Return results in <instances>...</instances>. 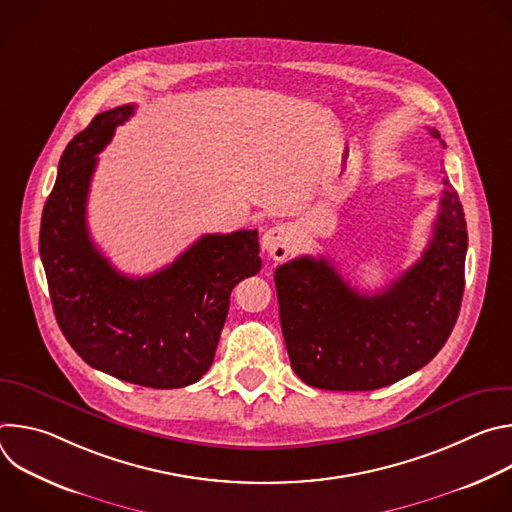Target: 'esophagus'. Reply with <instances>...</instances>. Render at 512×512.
<instances>
[{"instance_id": "esophagus-1", "label": "esophagus", "mask_w": 512, "mask_h": 512, "mask_svg": "<svg viewBox=\"0 0 512 512\" xmlns=\"http://www.w3.org/2000/svg\"><path fill=\"white\" fill-rule=\"evenodd\" d=\"M294 243H296V235L289 225H275L267 229L261 237V247L273 261L287 259L289 253L294 251Z\"/></svg>"}]
</instances>
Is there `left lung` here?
<instances>
[{"mask_svg": "<svg viewBox=\"0 0 512 512\" xmlns=\"http://www.w3.org/2000/svg\"><path fill=\"white\" fill-rule=\"evenodd\" d=\"M466 249L464 208L444 176L429 247L379 294H358L324 257L279 265L275 289L291 369L316 389L375 391L425 367L458 320Z\"/></svg>", "mask_w": 512, "mask_h": 512, "instance_id": "left-lung-1", "label": "left lung"}]
</instances>
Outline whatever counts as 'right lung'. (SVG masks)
<instances>
[{
    "label": "right lung",
    "mask_w": 512,
    "mask_h": 512,
    "mask_svg": "<svg viewBox=\"0 0 512 512\" xmlns=\"http://www.w3.org/2000/svg\"><path fill=\"white\" fill-rule=\"evenodd\" d=\"M133 113H99L66 145L42 212L40 257L56 322L87 364L133 385L178 389L210 369L233 287L261 269L259 239L204 235L148 277L121 275L91 241L87 196L97 154Z\"/></svg>",
    "instance_id": "right-lung-1"
}]
</instances>
